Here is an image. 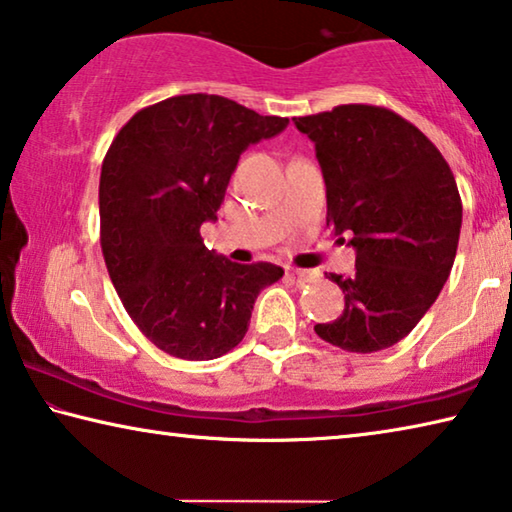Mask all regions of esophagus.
I'll return each mask as SVG.
<instances>
[{
    "label": "esophagus",
    "mask_w": 512,
    "mask_h": 512,
    "mask_svg": "<svg viewBox=\"0 0 512 512\" xmlns=\"http://www.w3.org/2000/svg\"><path fill=\"white\" fill-rule=\"evenodd\" d=\"M291 275L296 277L298 282H316L318 280L316 271H305V268H291Z\"/></svg>",
    "instance_id": "1"
}]
</instances>
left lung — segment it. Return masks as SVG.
I'll use <instances>...</instances> for the list:
<instances>
[{"instance_id": "8db88e82", "label": "left lung", "mask_w": 512, "mask_h": 512, "mask_svg": "<svg viewBox=\"0 0 512 512\" xmlns=\"http://www.w3.org/2000/svg\"><path fill=\"white\" fill-rule=\"evenodd\" d=\"M316 144L327 187V225L357 250L354 273H329L343 314L320 339L345 352L391 348L420 323L454 266L463 203L433 142L397 112L345 103L298 117Z\"/></svg>"}]
</instances>
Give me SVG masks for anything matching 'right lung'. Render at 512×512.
I'll return each instance as SVG.
<instances>
[{
  "label": "right lung",
  "instance_id": "right-lung-1",
  "mask_svg": "<svg viewBox=\"0 0 512 512\" xmlns=\"http://www.w3.org/2000/svg\"><path fill=\"white\" fill-rule=\"evenodd\" d=\"M216 94L153 103L121 126L101 164V250L121 302L155 348L187 361L241 343L259 291L280 266L235 264L207 250L239 155L287 128Z\"/></svg>",
  "mask_w": 512,
  "mask_h": 512
}]
</instances>
